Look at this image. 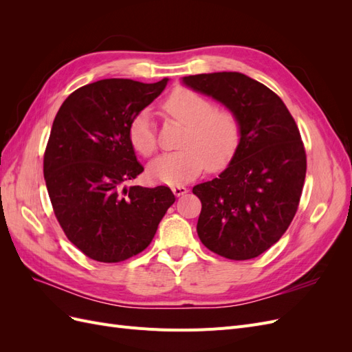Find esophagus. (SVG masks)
Returning a JSON list of instances; mask_svg holds the SVG:
<instances>
[{"mask_svg":"<svg viewBox=\"0 0 352 352\" xmlns=\"http://www.w3.org/2000/svg\"><path fill=\"white\" fill-rule=\"evenodd\" d=\"M172 190H173V194L176 197H182V195H185L188 192V188L184 186V185H176V186L172 188Z\"/></svg>","mask_w":352,"mask_h":352,"instance_id":"obj_1","label":"esophagus"}]
</instances>
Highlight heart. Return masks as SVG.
Masks as SVG:
<instances>
[{
    "label": "heart",
    "mask_w": 352,
    "mask_h": 352,
    "mask_svg": "<svg viewBox=\"0 0 352 352\" xmlns=\"http://www.w3.org/2000/svg\"><path fill=\"white\" fill-rule=\"evenodd\" d=\"M163 110L172 119L185 124L180 140L184 150L157 157L148 166V176L164 185H180L197 177L202 168L220 170L229 164L241 142V123L229 110H217L214 102L186 89H175L163 102ZM129 141L144 157L157 148L155 126L148 110L138 113L131 124Z\"/></svg>",
    "instance_id": "1"
}]
</instances>
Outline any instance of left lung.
<instances>
[{"instance_id": "obj_1", "label": "left lung", "mask_w": 352, "mask_h": 352, "mask_svg": "<svg viewBox=\"0 0 352 352\" xmlns=\"http://www.w3.org/2000/svg\"><path fill=\"white\" fill-rule=\"evenodd\" d=\"M238 117L241 142L219 177L194 186L201 199L197 232L221 257L250 260L278 242L298 210L307 157L300 131L283 101L238 72L182 79Z\"/></svg>"}]
</instances>
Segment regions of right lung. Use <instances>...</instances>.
I'll return each mask as SVG.
<instances>
[{
  "instance_id": "add662e5",
  "label": "right lung",
  "mask_w": 352,
  "mask_h": 352,
  "mask_svg": "<svg viewBox=\"0 0 352 352\" xmlns=\"http://www.w3.org/2000/svg\"><path fill=\"white\" fill-rule=\"evenodd\" d=\"M167 82L85 85L52 123L44 155L48 195L69 241L92 260L119 263L142 252L176 199L167 186H126L144 170L127 129Z\"/></svg>"
}]
</instances>
